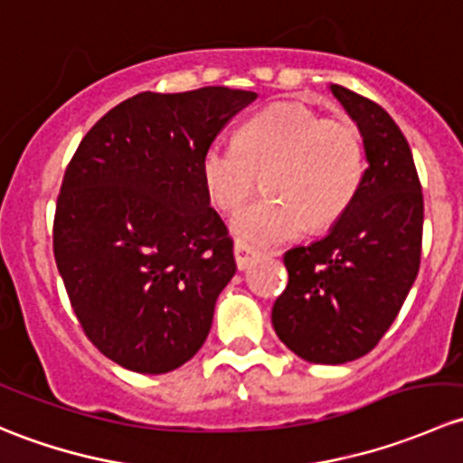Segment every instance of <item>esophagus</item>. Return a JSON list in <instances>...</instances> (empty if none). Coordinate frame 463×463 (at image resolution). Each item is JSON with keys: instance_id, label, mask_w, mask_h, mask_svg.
<instances>
[{"instance_id": "1", "label": "esophagus", "mask_w": 463, "mask_h": 463, "mask_svg": "<svg viewBox=\"0 0 463 463\" xmlns=\"http://www.w3.org/2000/svg\"><path fill=\"white\" fill-rule=\"evenodd\" d=\"M255 258H258V250L250 249V246H246V244H241V241H237V244H235V261H237V269L246 270L250 264H253Z\"/></svg>"}]
</instances>
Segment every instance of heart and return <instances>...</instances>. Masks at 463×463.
<instances>
[{"mask_svg":"<svg viewBox=\"0 0 463 463\" xmlns=\"http://www.w3.org/2000/svg\"><path fill=\"white\" fill-rule=\"evenodd\" d=\"M203 188L222 213H237L258 188L270 197L241 210L232 232L241 244L275 246L307 228L325 231L356 199L365 172V149L356 125L320 118L302 105H275L246 120L237 143L203 149Z\"/></svg>","mask_w":463,"mask_h":463,"instance_id":"b5f03b06","label":"heart"}]
</instances>
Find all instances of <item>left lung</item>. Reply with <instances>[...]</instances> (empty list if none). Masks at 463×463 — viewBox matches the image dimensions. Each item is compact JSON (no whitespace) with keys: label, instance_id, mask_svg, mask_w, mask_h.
<instances>
[{"label":"left lung","instance_id":"1","mask_svg":"<svg viewBox=\"0 0 463 463\" xmlns=\"http://www.w3.org/2000/svg\"><path fill=\"white\" fill-rule=\"evenodd\" d=\"M329 89L361 132L367 170L329 232L284 253L288 284L270 320L293 354L343 365L376 347L417 279L423 194L410 145L392 116L349 89Z\"/></svg>","mask_w":463,"mask_h":463}]
</instances>
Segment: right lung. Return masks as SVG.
<instances>
[{
  "mask_svg": "<svg viewBox=\"0 0 463 463\" xmlns=\"http://www.w3.org/2000/svg\"><path fill=\"white\" fill-rule=\"evenodd\" d=\"M255 98L143 91L89 129L64 172L55 264L87 338L125 370L165 374L208 338L237 266L199 163Z\"/></svg>",
  "mask_w": 463,
  "mask_h": 463,
  "instance_id": "right-lung-1",
  "label": "right lung"
}]
</instances>
